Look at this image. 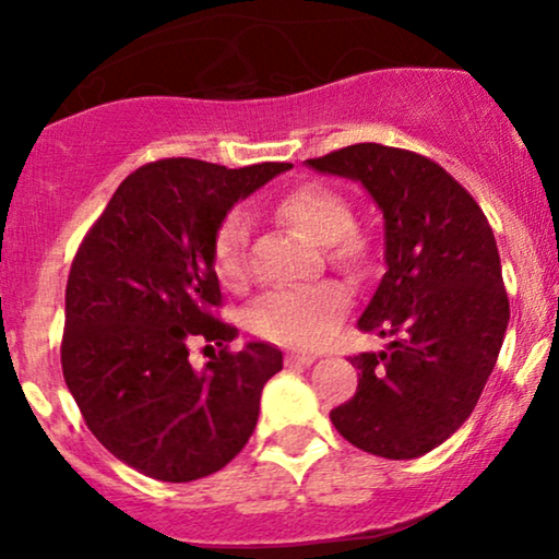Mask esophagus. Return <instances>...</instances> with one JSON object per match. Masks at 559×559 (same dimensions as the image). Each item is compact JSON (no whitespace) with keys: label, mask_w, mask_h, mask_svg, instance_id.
<instances>
[{"label":"esophagus","mask_w":559,"mask_h":559,"mask_svg":"<svg viewBox=\"0 0 559 559\" xmlns=\"http://www.w3.org/2000/svg\"><path fill=\"white\" fill-rule=\"evenodd\" d=\"M316 364V356L312 354H287V366H310Z\"/></svg>","instance_id":"34e87169"}]
</instances>
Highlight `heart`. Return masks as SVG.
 Wrapping results in <instances>:
<instances>
[{"label": "heart", "instance_id": "heart-1", "mask_svg": "<svg viewBox=\"0 0 559 559\" xmlns=\"http://www.w3.org/2000/svg\"><path fill=\"white\" fill-rule=\"evenodd\" d=\"M280 221H285L310 241L328 247L333 262L354 266L364 257L361 236L350 231L354 211L350 203L333 188L308 182L282 198L277 203ZM247 241L249 221L241 211H231L221 221L213 236V264L224 285L236 287L247 277ZM348 297L333 282L300 287H277L264 293L249 308V325L264 338L287 346H318L333 331L346 310Z\"/></svg>", "mask_w": 559, "mask_h": 559}]
</instances>
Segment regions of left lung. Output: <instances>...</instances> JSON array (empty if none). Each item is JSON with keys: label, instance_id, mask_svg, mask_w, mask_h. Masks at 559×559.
Masks as SVG:
<instances>
[{"label": "left lung", "instance_id": "1", "mask_svg": "<svg viewBox=\"0 0 559 559\" xmlns=\"http://www.w3.org/2000/svg\"><path fill=\"white\" fill-rule=\"evenodd\" d=\"M305 165L361 182L384 216L386 270L358 331L392 341L350 356L356 394L331 423L389 461L430 453L471 417L507 335L491 226L453 175L415 152L364 142Z\"/></svg>", "mask_w": 559, "mask_h": 559}]
</instances>
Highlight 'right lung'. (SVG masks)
<instances>
[{"instance_id": "1", "label": "right lung", "mask_w": 559, "mask_h": 559, "mask_svg": "<svg viewBox=\"0 0 559 559\" xmlns=\"http://www.w3.org/2000/svg\"><path fill=\"white\" fill-rule=\"evenodd\" d=\"M289 167L150 163L121 182L79 247L60 364L88 430L129 468L188 484L224 468L254 432L282 350H228L239 331L213 318V236L236 203ZM193 342L222 348L201 372L187 361Z\"/></svg>"}]
</instances>
